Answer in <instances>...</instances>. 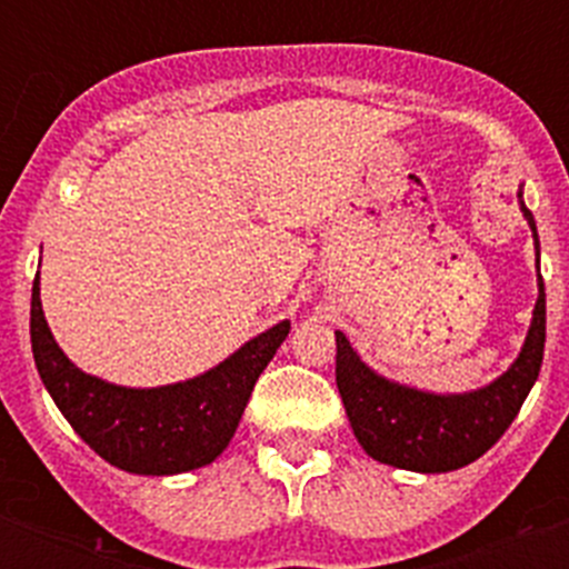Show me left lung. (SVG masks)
<instances>
[{
    "instance_id": "8db88e82",
    "label": "left lung",
    "mask_w": 569,
    "mask_h": 569,
    "mask_svg": "<svg viewBox=\"0 0 569 569\" xmlns=\"http://www.w3.org/2000/svg\"><path fill=\"white\" fill-rule=\"evenodd\" d=\"M517 197L538 244V227L522 203V191H517ZM538 280L540 295L535 303V319L520 357L490 387L463 396H433L380 378L355 355L346 333L337 330L339 396L355 437L375 460L413 472H451L481 458L508 431L543 363L547 295L543 277Z\"/></svg>"
}]
</instances>
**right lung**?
Here are the masks:
<instances>
[{
	"label": "right lung",
	"instance_id": "obj_1",
	"mask_svg": "<svg viewBox=\"0 0 569 569\" xmlns=\"http://www.w3.org/2000/svg\"><path fill=\"white\" fill-rule=\"evenodd\" d=\"M286 337L289 321H280L186 383L114 387L67 360L43 319L38 277L31 286V351L43 387L100 458L138 476H173L212 463L232 440L253 383Z\"/></svg>",
	"mask_w": 569,
	"mask_h": 569
}]
</instances>
